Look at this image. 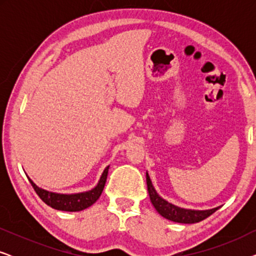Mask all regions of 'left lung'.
Segmentation results:
<instances>
[{
	"label": "left lung",
	"mask_w": 256,
	"mask_h": 256,
	"mask_svg": "<svg viewBox=\"0 0 256 256\" xmlns=\"http://www.w3.org/2000/svg\"><path fill=\"white\" fill-rule=\"evenodd\" d=\"M146 186H148V192L150 200H152L154 208L156 211L160 213V216L168 220L180 224H194L204 220L214 213L219 208H214L211 210H190V208H183L180 206H176L171 202H166L160 196L157 194V191L154 188L150 180L148 172H146Z\"/></svg>",
	"instance_id": "obj_1"
}]
</instances>
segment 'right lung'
Wrapping results in <instances>:
<instances>
[{"instance_id": "obj_1", "label": "right lung", "mask_w": 256, "mask_h": 256, "mask_svg": "<svg viewBox=\"0 0 256 256\" xmlns=\"http://www.w3.org/2000/svg\"><path fill=\"white\" fill-rule=\"evenodd\" d=\"M108 169H110V166H106V169L104 170L102 174H101L99 182H98V184L92 190L79 192V194H57V192L44 190V188L37 186L29 177L28 178H29V182L32 185L36 194L50 208L59 210V211L78 212L90 208V205H93L99 199L104 191V184H106Z\"/></svg>"}]
</instances>
